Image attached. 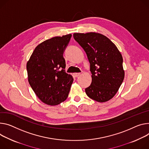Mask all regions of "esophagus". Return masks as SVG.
<instances>
[{
  "label": "esophagus",
  "instance_id": "obj_1",
  "mask_svg": "<svg viewBox=\"0 0 149 149\" xmlns=\"http://www.w3.org/2000/svg\"><path fill=\"white\" fill-rule=\"evenodd\" d=\"M81 75V73H77V72H75V73H74V75L75 77H79V75Z\"/></svg>",
  "mask_w": 149,
  "mask_h": 149
}]
</instances>
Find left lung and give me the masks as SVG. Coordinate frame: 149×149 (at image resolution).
Listing matches in <instances>:
<instances>
[{
	"label": "left lung",
	"mask_w": 149,
	"mask_h": 149,
	"mask_svg": "<svg viewBox=\"0 0 149 149\" xmlns=\"http://www.w3.org/2000/svg\"><path fill=\"white\" fill-rule=\"evenodd\" d=\"M73 36L86 52L90 64L92 81L85 89L87 95L101 103L111 100L125 76L120 52L110 39L100 33H74Z\"/></svg>",
	"instance_id": "obj_1"
}]
</instances>
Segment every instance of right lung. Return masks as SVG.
Listing matches in <instances>:
<instances>
[{
    "label": "right lung",
    "instance_id": "right-lung-1",
    "mask_svg": "<svg viewBox=\"0 0 149 149\" xmlns=\"http://www.w3.org/2000/svg\"><path fill=\"white\" fill-rule=\"evenodd\" d=\"M71 36L70 34L45 40L35 48L26 63L29 84L46 104L58 105L68 96L74 79L65 72L63 54Z\"/></svg>",
    "mask_w": 149,
    "mask_h": 149
}]
</instances>
